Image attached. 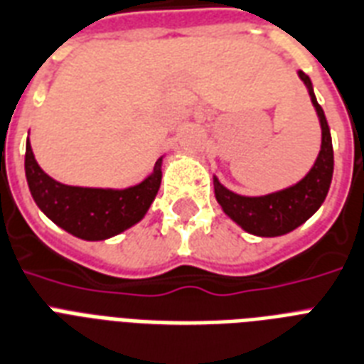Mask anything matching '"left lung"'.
<instances>
[{
    "instance_id": "obj_1",
    "label": "left lung",
    "mask_w": 364,
    "mask_h": 364,
    "mask_svg": "<svg viewBox=\"0 0 364 364\" xmlns=\"http://www.w3.org/2000/svg\"><path fill=\"white\" fill-rule=\"evenodd\" d=\"M298 75L308 87L311 102L319 115L321 131H323L319 156H317V161L311 171L306 174V178L287 190L262 197L237 196V193L226 190L218 180L214 178L216 201L220 203L224 213L233 222H237L245 232L260 235V237H277V235H284V233L296 230L298 226H302L304 222L323 205L332 182L334 151H332L331 129L326 123L325 112L314 95L311 80L304 72H298Z\"/></svg>"
}]
</instances>
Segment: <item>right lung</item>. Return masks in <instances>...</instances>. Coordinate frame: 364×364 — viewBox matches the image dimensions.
I'll list each match as a JSON object with an SVG mask.
<instances>
[{
	"label": "right lung",
	"instance_id": "right-lung-1",
	"mask_svg": "<svg viewBox=\"0 0 364 364\" xmlns=\"http://www.w3.org/2000/svg\"><path fill=\"white\" fill-rule=\"evenodd\" d=\"M24 168L36 205L56 226L85 241L114 237L142 220L161 186V159H157L148 178L127 190L60 184L41 171L30 142H26Z\"/></svg>",
	"mask_w": 364,
	"mask_h": 364
}]
</instances>
